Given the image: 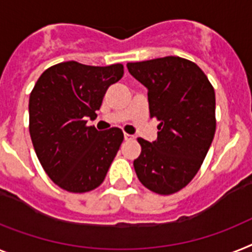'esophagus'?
Returning a JSON list of instances; mask_svg holds the SVG:
<instances>
[{
	"instance_id": "1",
	"label": "esophagus",
	"mask_w": 252,
	"mask_h": 252,
	"mask_svg": "<svg viewBox=\"0 0 252 252\" xmlns=\"http://www.w3.org/2000/svg\"><path fill=\"white\" fill-rule=\"evenodd\" d=\"M124 139H126V141H130V139H133V136H130L128 133H124Z\"/></svg>"
}]
</instances>
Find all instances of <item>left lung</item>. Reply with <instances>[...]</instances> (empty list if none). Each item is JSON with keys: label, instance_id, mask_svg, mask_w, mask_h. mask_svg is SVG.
<instances>
[{"label": "left lung", "instance_id": "obj_1", "mask_svg": "<svg viewBox=\"0 0 252 252\" xmlns=\"http://www.w3.org/2000/svg\"><path fill=\"white\" fill-rule=\"evenodd\" d=\"M126 66L149 90L150 116L158 122L156 141L137 138L142 150L134 170L150 191L175 193L197 174L214 138V87L197 65L178 56Z\"/></svg>", "mask_w": 252, "mask_h": 252}]
</instances>
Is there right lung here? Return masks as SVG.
<instances>
[{
    "label": "right lung",
    "mask_w": 252,
    "mask_h": 252,
    "mask_svg": "<svg viewBox=\"0 0 252 252\" xmlns=\"http://www.w3.org/2000/svg\"><path fill=\"white\" fill-rule=\"evenodd\" d=\"M124 66H91L65 61L38 78L29 97V133L42 168L67 192L83 193L101 185L124 134L87 126L94 119L111 84L122 79Z\"/></svg>",
    "instance_id": "1"
}]
</instances>
